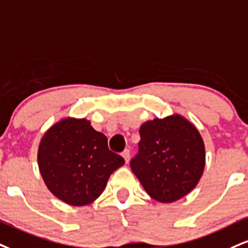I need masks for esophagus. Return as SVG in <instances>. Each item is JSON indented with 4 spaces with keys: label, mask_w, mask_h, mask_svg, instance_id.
<instances>
[{
    "label": "esophagus",
    "mask_w": 248,
    "mask_h": 248,
    "mask_svg": "<svg viewBox=\"0 0 248 248\" xmlns=\"http://www.w3.org/2000/svg\"><path fill=\"white\" fill-rule=\"evenodd\" d=\"M122 157L124 158V160H126V163L129 162V158H130V151H129V149H124V153H122Z\"/></svg>",
    "instance_id": "34e87169"
}]
</instances>
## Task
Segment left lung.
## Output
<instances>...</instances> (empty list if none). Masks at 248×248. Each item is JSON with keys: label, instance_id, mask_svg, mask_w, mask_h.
<instances>
[{"label": "left lung", "instance_id": "1", "mask_svg": "<svg viewBox=\"0 0 248 248\" xmlns=\"http://www.w3.org/2000/svg\"><path fill=\"white\" fill-rule=\"evenodd\" d=\"M139 153L130 169L151 198L163 203L187 195L199 183L205 150L199 130L180 115L155 119L140 128Z\"/></svg>", "mask_w": 248, "mask_h": 248}]
</instances>
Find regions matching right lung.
<instances>
[{"label": "right lung", "instance_id": "1", "mask_svg": "<svg viewBox=\"0 0 248 248\" xmlns=\"http://www.w3.org/2000/svg\"><path fill=\"white\" fill-rule=\"evenodd\" d=\"M41 177L56 198L85 205L103 193L109 175L124 164L107 137L85 119L67 118L50 127L39 145Z\"/></svg>", "mask_w": 248, "mask_h": 248}]
</instances>
